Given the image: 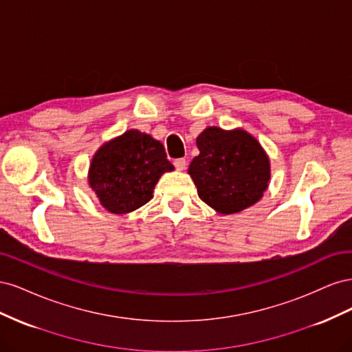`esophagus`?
<instances>
[{"mask_svg": "<svg viewBox=\"0 0 352 352\" xmlns=\"http://www.w3.org/2000/svg\"><path fill=\"white\" fill-rule=\"evenodd\" d=\"M173 164H175V167H176L177 170H185V167H186V160H185V158H177V160H175Z\"/></svg>", "mask_w": 352, "mask_h": 352, "instance_id": "esophagus-1", "label": "esophagus"}]
</instances>
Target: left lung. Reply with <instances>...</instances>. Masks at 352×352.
Returning <instances> with one entry per match:
<instances>
[{
    "mask_svg": "<svg viewBox=\"0 0 352 352\" xmlns=\"http://www.w3.org/2000/svg\"><path fill=\"white\" fill-rule=\"evenodd\" d=\"M197 146L199 155L188 173L206 204L220 214H233L263 197L270 180V160L252 135L211 126L198 135Z\"/></svg>",
    "mask_w": 352,
    "mask_h": 352,
    "instance_id": "1",
    "label": "left lung"
}]
</instances>
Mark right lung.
<instances>
[{"instance_id":"add662e5","label":"right lung","mask_w":352,"mask_h":352,"mask_svg":"<svg viewBox=\"0 0 352 352\" xmlns=\"http://www.w3.org/2000/svg\"><path fill=\"white\" fill-rule=\"evenodd\" d=\"M175 170L163 144L136 129L105 142L89 167V186L101 206L113 214H126L153 198L163 173Z\"/></svg>"}]
</instances>
